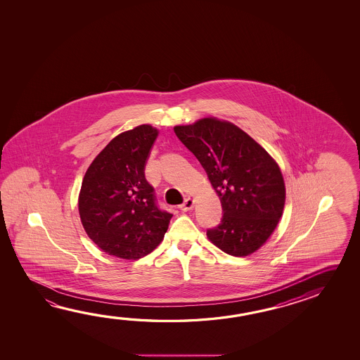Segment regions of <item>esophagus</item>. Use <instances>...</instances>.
Instances as JSON below:
<instances>
[{
    "instance_id": "1",
    "label": "esophagus",
    "mask_w": 360,
    "mask_h": 360,
    "mask_svg": "<svg viewBox=\"0 0 360 360\" xmlns=\"http://www.w3.org/2000/svg\"><path fill=\"white\" fill-rule=\"evenodd\" d=\"M195 206V201L192 198H187L186 201L183 202L182 205H179V210H182L184 212H187L189 210H192Z\"/></svg>"
}]
</instances>
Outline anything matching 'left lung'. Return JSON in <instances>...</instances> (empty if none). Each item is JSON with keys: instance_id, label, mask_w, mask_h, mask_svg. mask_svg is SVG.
<instances>
[{"instance_id": "obj_1", "label": "left lung", "mask_w": 360, "mask_h": 360, "mask_svg": "<svg viewBox=\"0 0 360 360\" xmlns=\"http://www.w3.org/2000/svg\"><path fill=\"white\" fill-rule=\"evenodd\" d=\"M183 146L207 173L222 206L208 239L222 252L246 257L258 250L283 212V177L271 155L241 129L212 117L174 127Z\"/></svg>"}]
</instances>
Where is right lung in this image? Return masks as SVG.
Returning <instances> with one entry per match:
<instances>
[{"label":"right lung","instance_id":"right-lung-1","mask_svg":"<svg viewBox=\"0 0 360 360\" xmlns=\"http://www.w3.org/2000/svg\"><path fill=\"white\" fill-rule=\"evenodd\" d=\"M158 130L140 125L117 135L83 178L78 208L83 227L96 245L122 259L152 252L173 214L160 210L146 165Z\"/></svg>","mask_w":360,"mask_h":360}]
</instances>
